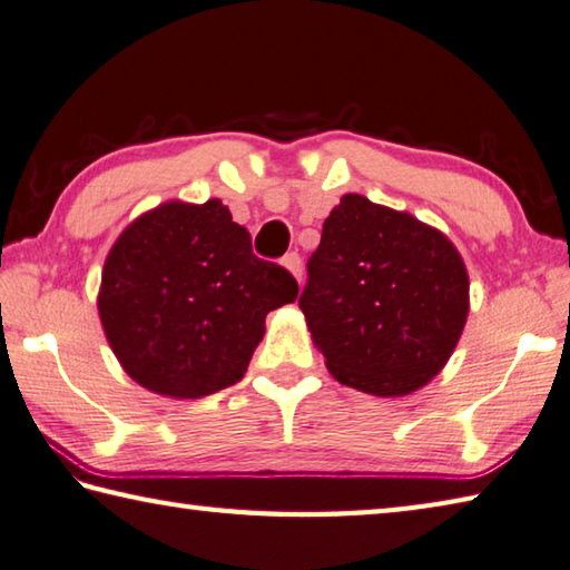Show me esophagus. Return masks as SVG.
<instances>
[{
    "instance_id": "1",
    "label": "esophagus",
    "mask_w": 570,
    "mask_h": 570,
    "mask_svg": "<svg viewBox=\"0 0 570 570\" xmlns=\"http://www.w3.org/2000/svg\"><path fill=\"white\" fill-rule=\"evenodd\" d=\"M282 264H284V269L292 274L296 282L301 284V272H304V269H301V256L296 252H288L284 259H282Z\"/></svg>"
}]
</instances>
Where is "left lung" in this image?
<instances>
[{
  "instance_id": "8db88e82",
  "label": "left lung",
  "mask_w": 570,
  "mask_h": 570,
  "mask_svg": "<svg viewBox=\"0 0 570 570\" xmlns=\"http://www.w3.org/2000/svg\"><path fill=\"white\" fill-rule=\"evenodd\" d=\"M338 383L375 397L425 387L470 316V274L448 234L348 193L323 222L298 298Z\"/></svg>"
}]
</instances>
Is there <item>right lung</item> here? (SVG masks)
<instances>
[{"mask_svg":"<svg viewBox=\"0 0 570 570\" xmlns=\"http://www.w3.org/2000/svg\"><path fill=\"white\" fill-rule=\"evenodd\" d=\"M286 269L252 254L222 199H170L110 247L98 316L122 371L155 395L197 400L242 381L269 311L294 304Z\"/></svg>","mask_w":570,"mask_h":570,"instance_id":"obj_1","label":"right lung"}]
</instances>
